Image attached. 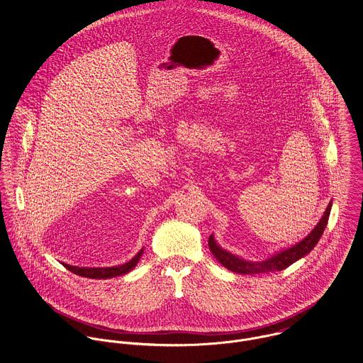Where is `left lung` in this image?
I'll return each mask as SVG.
<instances>
[{
    "instance_id": "8db88e82",
    "label": "left lung",
    "mask_w": 363,
    "mask_h": 363,
    "mask_svg": "<svg viewBox=\"0 0 363 363\" xmlns=\"http://www.w3.org/2000/svg\"><path fill=\"white\" fill-rule=\"evenodd\" d=\"M331 204H333V201H330V204H328V207L325 209L323 218L320 219L317 226L308 235V238H305L302 242H299L298 245L292 246L291 249H286V250L275 255L271 259L259 261V262H249V261L239 259V257L228 253L226 250L220 249L215 243L212 235L208 239L209 250L212 252L213 257L218 259L223 267H226L228 269H230L232 272H236V274H264V272L282 271L286 267H289L291 264H294L295 261L305 257L311 252V249L317 245V242L320 240V238H321V235H323V232L325 229V225L328 222Z\"/></svg>"
}]
</instances>
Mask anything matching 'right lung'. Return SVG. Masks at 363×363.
Instances as JSON below:
<instances>
[{
  "label": "right lung",
  "mask_w": 363,
  "mask_h": 363,
  "mask_svg": "<svg viewBox=\"0 0 363 363\" xmlns=\"http://www.w3.org/2000/svg\"><path fill=\"white\" fill-rule=\"evenodd\" d=\"M144 249L140 250L138 255H135V257L130 259L128 262L123 264V265H117V267H108V268H88V267H74L69 264H64V267L67 269H69L71 272L79 275V277H86V278H98V279H106V278H113V277H118V275H124L128 271H131L137 262L140 261V257L143 255Z\"/></svg>",
  "instance_id": "right-lung-1"
}]
</instances>
